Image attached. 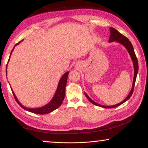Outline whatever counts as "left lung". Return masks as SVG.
Here are the masks:
<instances>
[{
  "label": "left lung",
  "instance_id": "left-lung-1",
  "mask_svg": "<svg viewBox=\"0 0 148 148\" xmlns=\"http://www.w3.org/2000/svg\"><path fill=\"white\" fill-rule=\"evenodd\" d=\"M110 38H109V42H116L117 43H119L122 44L125 48L127 49V51H128L130 55V56L131 57V59L132 61V63H133V66H134V77H133V82H132V89L131 90V91L128 95L126 98H125L123 101L122 102H119V104L113 105V106H104V105H101L100 104L97 103L95 102L94 101L90 98V97L87 95L86 92H84L85 95L87 97V99L89 100V101L91 102L92 104H93L96 106H98L100 107H102L104 108H114L117 107L119 105L122 104L123 103H124L125 102H126L127 100H129L130 99V97H131V95L133 92L134 91V85H135V82H136V76H137V74L138 72V60L136 58V55H135L134 51V48L133 46L131 44V42L129 40V39L125 37L123 35L121 34L120 32H119L117 30L115 29L114 28H112V27H110Z\"/></svg>",
  "mask_w": 148,
  "mask_h": 148
}]
</instances>
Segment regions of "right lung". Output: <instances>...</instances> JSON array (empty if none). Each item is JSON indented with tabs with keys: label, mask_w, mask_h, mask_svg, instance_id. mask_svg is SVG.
Wrapping results in <instances>:
<instances>
[{
	"label": "right lung",
	"mask_w": 148,
	"mask_h": 148,
	"mask_svg": "<svg viewBox=\"0 0 148 148\" xmlns=\"http://www.w3.org/2000/svg\"><path fill=\"white\" fill-rule=\"evenodd\" d=\"M22 41L23 40H21V42H22ZM21 42H18V43L15 45L14 48L12 50L10 55V57H9L8 62H9L10 58L12 53V51H14L15 47H16V46H17V45H18L21 43ZM7 66H8V64H7V65H6V70H7ZM6 76H7V71H6ZM69 74V72H66V73H64L63 75H62V77H61V79H60L59 82L58 86H57L56 93H55L53 99H51V101H50L49 103H47V104L45 105V106L40 107V108H27L25 106H24L23 105H22L21 102L18 101V99H17V98L16 97V95H15L14 92L13 91L12 89H11V90L12 91V93H13V95H14V98H15V99H16V101H17V102L18 103L19 106L21 108H23L24 110H25L28 112H32V113H34V114H48V113H50V112L54 111V110H56L57 108H58L61 106V104H62V101H63L64 96H65V87H66V82H67V78H68Z\"/></svg>",
	"instance_id": "right-lung-1"
}]
</instances>
